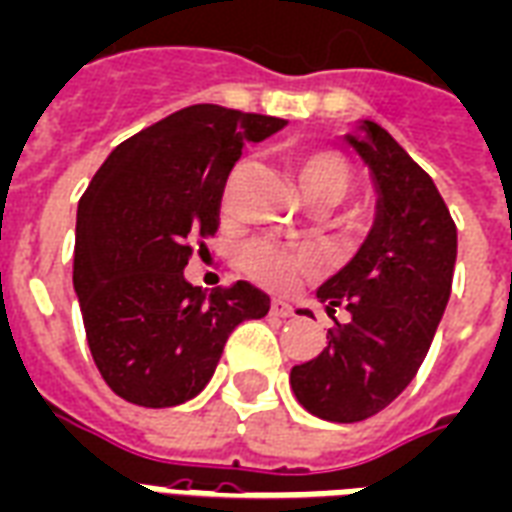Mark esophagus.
<instances>
[{
    "label": "esophagus",
    "mask_w": 512,
    "mask_h": 512,
    "mask_svg": "<svg viewBox=\"0 0 512 512\" xmlns=\"http://www.w3.org/2000/svg\"><path fill=\"white\" fill-rule=\"evenodd\" d=\"M270 313L278 315V318H288V315L294 313V310H291V305H288L286 299H272Z\"/></svg>",
    "instance_id": "obj_1"
}]
</instances>
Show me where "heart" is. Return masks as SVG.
I'll return each instance as SVG.
<instances>
[{"mask_svg": "<svg viewBox=\"0 0 512 512\" xmlns=\"http://www.w3.org/2000/svg\"><path fill=\"white\" fill-rule=\"evenodd\" d=\"M294 180L305 202H326L337 205L353 186V169L343 153L329 148H302L288 156ZM313 253L283 248L275 242H251L240 253V270L256 283L275 291H286L302 275L313 272Z\"/></svg>", "mask_w": 512, "mask_h": 512, "instance_id": "1", "label": "heart"}]
</instances>
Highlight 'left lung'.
I'll list each match as a JSON object with an SVG mask.
<instances>
[{
	"label": "left lung",
	"mask_w": 512,
	"mask_h": 512,
	"mask_svg": "<svg viewBox=\"0 0 512 512\" xmlns=\"http://www.w3.org/2000/svg\"><path fill=\"white\" fill-rule=\"evenodd\" d=\"M359 129L364 137L345 140L370 167L375 224L359 253L315 291L326 313L345 307L351 321H334L324 351L288 378L299 405L337 424L375 416L416 378L456 264V224L434 180L383 126L361 121Z\"/></svg>",
	"instance_id": "left-lung-1"
}]
</instances>
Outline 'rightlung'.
Listing matches in <instances>:
<instances>
[{
  "mask_svg": "<svg viewBox=\"0 0 512 512\" xmlns=\"http://www.w3.org/2000/svg\"><path fill=\"white\" fill-rule=\"evenodd\" d=\"M283 126L221 105L183 107L113 148L80 197L72 283L96 370L126 402L194 399L234 326L270 313V297L245 280L207 294L183 270L191 242L218 229L242 145Z\"/></svg>",
  "mask_w": 512,
  "mask_h": 512,
  "instance_id": "obj_1",
  "label": "right lung"
}]
</instances>
